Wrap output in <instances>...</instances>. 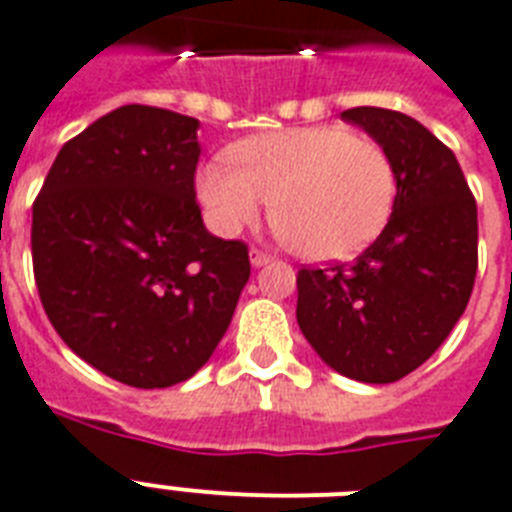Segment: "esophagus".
<instances>
[{
	"mask_svg": "<svg viewBox=\"0 0 512 512\" xmlns=\"http://www.w3.org/2000/svg\"><path fill=\"white\" fill-rule=\"evenodd\" d=\"M269 261H272V256H269V253L259 251V248H251V264L253 266H264V264H269Z\"/></svg>",
	"mask_w": 512,
	"mask_h": 512,
	"instance_id": "esophagus-1",
	"label": "esophagus"
}]
</instances>
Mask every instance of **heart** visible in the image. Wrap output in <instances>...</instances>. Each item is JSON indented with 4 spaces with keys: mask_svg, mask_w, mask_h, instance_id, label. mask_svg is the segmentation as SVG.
<instances>
[{
    "mask_svg": "<svg viewBox=\"0 0 512 512\" xmlns=\"http://www.w3.org/2000/svg\"><path fill=\"white\" fill-rule=\"evenodd\" d=\"M198 172L211 225L235 235L272 201L277 230L311 261L348 259L384 230L395 204L387 151L342 125L261 133Z\"/></svg>",
    "mask_w": 512,
    "mask_h": 512,
    "instance_id": "1",
    "label": "heart"
}]
</instances>
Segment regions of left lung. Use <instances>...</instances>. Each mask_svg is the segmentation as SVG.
Here are the masks:
<instances>
[{
  "instance_id": "left-lung-1",
  "label": "left lung",
  "mask_w": 512,
  "mask_h": 512,
  "mask_svg": "<svg viewBox=\"0 0 512 512\" xmlns=\"http://www.w3.org/2000/svg\"><path fill=\"white\" fill-rule=\"evenodd\" d=\"M387 151L395 204L379 238L350 264L298 272V327L327 366L390 384L418 369L453 332L479 266L476 198L458 159L403 112L340 114Z\"/></svg>"
}]
</instances>
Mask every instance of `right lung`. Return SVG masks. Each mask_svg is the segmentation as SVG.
Segmentation results:
<instances>
[{"label": "right lung", "mask_w": 512, "mask_h": 512, "mask_svg": "<svg viewBox=\"0 0 512 512\" xmlns=\"http://www.w3.org/2000/svg\"><path fill=\"white\" fill-rule=\"evenodd\" d=\"M198 120L128 104L62 146L33 201V277L57 335L101 374L156 390L211 358L251 277L196 201Z\"/></svg>", "instance_id": "right-lung-1"}]
</instances>
